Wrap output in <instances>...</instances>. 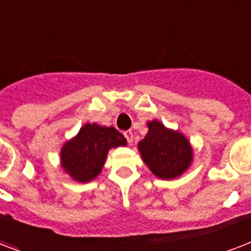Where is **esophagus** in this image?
Here are the masks:
<instances>
[{
    "label": "esophagus",
    "instance_id": "esophagus-1",
    "mask_svg": "<svg viewBox=\"0 0 251 251\" xmlns=\"http://www.w3.org/2000/svg\"><path fill=\"white\" fill-rule=\"evenodd\" d=\"M124 135H125V138L127 139V142H133V131H131V130H126V131H124Z\"/></svg>",
    "mask_w": 251,
    "mask_h": 251
}]
</instances>
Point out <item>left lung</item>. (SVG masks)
Here are the masks:
<instances>
[{
	"mask_svg": "<svg viewBox=\"0 0 251 251\" xmlns=\"http://www.w3.org/2000/svg\"><path fill=\"white\" fill-rule=\"evenodd\" d=\"M146 137L138 143L143 162L159 179H175L187 171L194 159L192 146L184 134L167 129L162 122H147Z\"/></svg>",
	"mask_w": 251,
	"mask_h": 251,
	"instance_id": "left-lung-1",
	"label": "left lung"
}]
</instances>
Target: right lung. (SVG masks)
I'll return each instance as SVG.
<instances>
[{
	"label": "right lung",
	"instance_id": "add662e5",
	"mask_svg": "<svg viewBox=\"0 0 251 251\" xmlns=\"http://www.w3.org/2000/svg\"><path fill=\"white\" fill-rule=\"evenodd\" d=\"M118 146H126L125 137L118 130L85 124L77 135L62 147V167L74 180L88 183L101 172L109 150Z\"/></svg>",
	"mask_w": 251,
	"mask_h": 251
}]
</instances>
